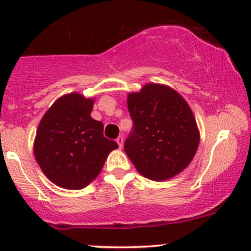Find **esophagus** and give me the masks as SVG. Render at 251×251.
I'll list each match as a JSON object with an SVG mask.
<instances>
[{
  "label": "esophagus",
  "instance_id": "1",
  "mask_svg": "<svg viewBox=\"0 0 251 251\" xmlns=\"http://www.w3.org/2000/svg\"><path fill=\"white\" fill-rule=\"evenodd\" d=\"M116 143L119 144V148H123V146H124V137H123V136H119V137L116 138Z\"/></svg>",
  "mask_w": 251,
  "mask_h": 251
}]
</instances>
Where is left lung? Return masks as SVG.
<instances>
[{"label":"left lung","instance_id":"obj_1","mask_svg":"<svg viewBox=\"0 0 251 251\" xmlns=\"http://www.w3.org/2000/svg\"><path fill=\"white\" fill-rule=\"evenodd\" d=\"M133 127L125 141L126 154L142 176L165 181L193 160L201 135L193 111L174 88L146 83L127 96Z\"/></svg>","mask_w":251,"mask_h":251}]
</instances>
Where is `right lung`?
<instances>
[{
	"mask_svg": "<svg viewBox=\"0 0 251 251\" xmlns=\"http://www.w3.org/2000/svg\"><path fill=\"white\" fill-rule=\"evenodd\" d=\"M95 98L77 92L58 98L42 116L34 154L42 173L62 188L82 189L102 171L116 142L103 136V124L91 118Z\"/></svg>",
	"mask_w": 251,
	"mask_h": 251,
	"instance_id": "add662e5",
	"label": "right lung"
}]
</instances>
